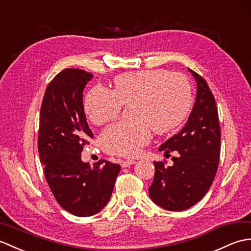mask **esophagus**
<instances>
[{"mask_svg": "<svg viewBox=\"0 0 251 251\" xmlns=\"http://www.w3.org/2000/svg\"><path fill=\"white\" fill-rule=\"evenodd\" d=\"M135 162H136L135 160H125V161H122V162H121V166H122V168H127V166L134 164Z\"/></svg>", "mask_w": 251, "mask_h": 251, "instance_id": "1", "label": "esophagus"}]
</instances>
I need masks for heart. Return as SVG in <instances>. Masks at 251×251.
<instances>
[{
	"mask_svg": "<svg viewBox=\"0 0 251 251\" xmlns=\"http://www.w3.org/2000/svg\"><path fill=\"white\" fill-rule=\"evenodd\" d=\"M131 102L134 118L116 122L102 133V146L111 154L133 157L149 142L151 129L157 134L177 129L191 108V85L185 75L165 70L127 72L115 77L113 91L93 87L85 109L93 124L103 125Z\"/></svg>",
	"mask_w": 251,
	"mask_h": 251,
	"instance_id": "b5f03b06",
	"label": "heart"
}]
</instances>
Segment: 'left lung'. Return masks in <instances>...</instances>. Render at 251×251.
Returning <instances> with one entry per match:
<instances>
[{
  "mask_svg": "<svg viewBox=\"0 0 251 251\" xmlns=\"http://www.w3.org/2000/svg\"><path fill=\"white\" fill-rule=\"evenodd\" d=\"M189 72L197 81L196 103L186 126L159 148L165 154H178L172 158V166L153 162L154 178L149 187L152 202L172 211L188 209L201 201L219 164L221 132L215 98L203 77Z\"/></svg>",
  "mask_w": 251,
  "mask_h": 251,
  "instance_id": "8db88e82",
  "label": "left lung"
}]
</instances>
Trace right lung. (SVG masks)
I'll use <instances>...</instances> for the list:
<instances>
[{
	"mask_svg": "<svg viewBox=\"0 0 251 251\" xmlns=\"http://www.w3.org/2000/svg\"><path fill=\"white\" fill-rule=\"evenodd\" d=\"M93 75L65 69L49 82L41 106L38 153L44 175L57 202L66 211L89 217L111 197L120 165L101 160L91 168L81 161L93 134L83 111L82 92Z\"/></svg>",
	"mask_w": 251,
	"mask_h": 251,
	"instance_id": "1",
	"label": "right lung"
}]
</instances>
